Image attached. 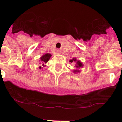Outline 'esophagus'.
Instances as JSON below:
<instances>
[{"label": "esophagus", "mask_w": 122, "mask_h": 122, "mask_svg": "<svg viewBox=\"0 0 122 122\" xmlns=\"http://www.w3.org/2000/svg\"><path fill=\"white\" fill-rule=\"evenodd\" d=\"M60 51H59V50H58V51H57V54H59V53H60Z\"/></svg>", "instance_id": "obj_1"}]
</instances>
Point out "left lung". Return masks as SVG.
<instances>
[{
    "label": "left lung",
    "instance_id": "obj_1",
    "mask_svg": "<svg viewBox=\"0 0 122 122\" xmlns=\"http://www.w3.org/2000/svg\"><path fill=\"white\" fill-rule=\"evenodd\" d=\"M73 61H76V64H75V68H80V67H82L83 66V65H82V63L80 62V61H76V58H74V59H73V60H70V62H71V63H72V62H73ZM79 71H78V70H76V71H75V72H78Z\"/></svg>",
    "mask_w": 122,
    "mask_h": 122
}]
</instances>
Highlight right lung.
Wrapping results in <instances>:
<instances>
[{
	"label": "right lung",
	"mask_w": 122,
	"mask_h": 122,
	"mask_svg": "<svg viewBox=\"0 0 122 122\" xmlns=\"http://www.w3.org/2000/svg\"><path fill=\"white\" fill-rule=\"evenodd\" d=\"M51 57V54L47 53V54H44L41 58V62L42 63V66H44V63H46L47 61H49V59ZM40 69H41V66L39 67Z\"/></svg>",
	"instance_id": "add662e5"
}]
</instances>
